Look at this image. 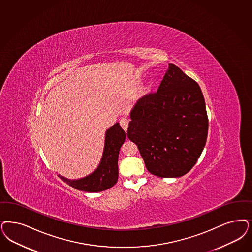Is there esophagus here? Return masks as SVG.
<instances>
[{"label": "esophagus", "mask_w": 252, "mask_h": 252, "mask_svg": "<svg viewBox=\"0 0 252 252\" xmlns=\"http://www.w3.org/2000/svg\"><path fill=\"white\" fill-rule=\"evenodd\" d=\"M120 126H121L122 128L124 129L125 131L127 130V127H128V123H129V120L127 119V118H121L120 119Z\"/></svg>", "instance_id": "1"}]
</instances>
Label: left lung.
<instances>
[{
	"label": "left lung",
	"instance_id": "obj_1",
	"mask_svg": "<svg viewBox=\"0 0 252 252\" xmlns=\"http://www.w3.org/2000/svg\"><path fill=\"white\" fill-rule=\"evenodd\" d=\"M127 137L148 171L178 178L195 165L206 145L208 119L198 84L169 64L157 92L140 97L130 113Z\"/></svg>",
	"mask_w": 252,
	"mask_h": 252
}]
</instances>
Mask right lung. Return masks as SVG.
Here are the masks:
<instances>
[{"instance_id":"add662e5","label":"right lung","mask_w":252,"mask_h":252,"mask_svg":"<svg viewBox=\"0 0 252 252\" xmlns=\"http://www.w3.org/2000/svg\"><path fill=\"white\" fill-rule=\"evenodd\" d=\"M126 139V132L119 123L106 131L104 151L99 165L95 171L79 180H69L59 175L63 182L79 191L97 192L110 189L118 180L119 151Z\"/></svg>"}]
</instances>
